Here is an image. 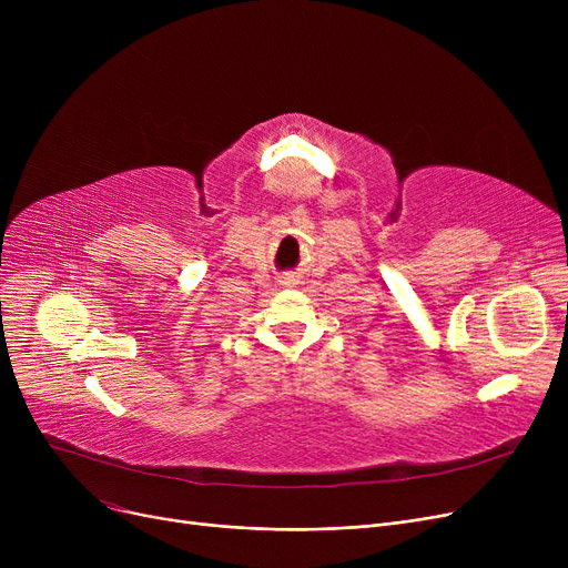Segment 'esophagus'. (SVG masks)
<instances>
[{"label": "esophagus", "mask_w": 568, "mask_h": 568, "mask_svg": "<svg viewBox=\"0 0 568 568\" xmlns=\"http://www.w3.org/2000/svg\"><path fill=\"white\" fill-rule=\"evenodd\" d=\"M281 283H283V285H294V278H292V276H287V278H283Z\"/></svg>", "instance_id": "34e87169"}]
</instances>
